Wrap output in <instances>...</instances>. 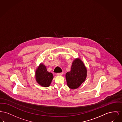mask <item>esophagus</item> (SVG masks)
<instances>
[{
	"instance_id": "1",
	"label": "esophagus",
	"mask_w": 122,
	"mask_h": 122,
	"mask_svg": "<svg viewBox=\"0 0 122 122\" xmlns=\"http://www.w3.org/2000/svg\"><path fill=\"white\" fill-rule=\"evenodd\" d=\"M63 74V72H61V73H58L56 74L57 76H61Z\"/></svg>"
}]
</instances>
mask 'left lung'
I'll return each instance as SVG.
<instances>
[{"instance_id": "1", "label": "left lung", "mask_w": 122, "mask_h": 122, "mask_svg": "<svg viewBox=\"0 0 122 122\" xmlns=\"http://www.w3.org/2000/svg\"><path fill=\"white\" fill-rule=\"evenodd\" d=\"M87 72V69L81 59H75L72 63L70 71L66 74L68 87L71 89L78 88L85 80Z\"/></svg>"}]
</instances>
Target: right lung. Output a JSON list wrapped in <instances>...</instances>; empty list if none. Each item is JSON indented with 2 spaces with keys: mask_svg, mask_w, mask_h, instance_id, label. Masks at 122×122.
Wrapping results in <instances>:
<instances>
[{
  "mask_svg": "<svg viewBox=\"0 0 122 122\" xmlns=\"http://www.w3.org/2000/svg\"><path fill=\"white\" fill-rule=\"evenodd\" d=\"M35 78L37 82L40 85L48 87L51 84L53 75L52 73L47 71L45 65L41 63L35 71Z\"/></svg>",
  "mask_w": 122,
  "mask_h": 122,
  "instance_id": "1",
  "label": "right lung"
}]
</instances>
